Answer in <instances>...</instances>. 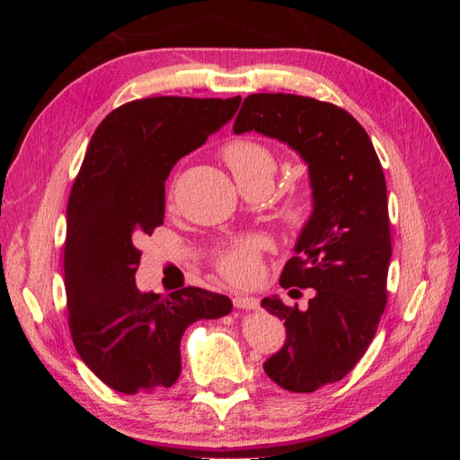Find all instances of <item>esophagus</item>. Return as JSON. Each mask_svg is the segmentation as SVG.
Instances as JSON below:
<instances>
[{
  "label": "esophagus",
  "mask_w": 460,
  "mask_h": 460,
  "mask_svg": "<svg viewBox=\"0 0 460 460\" xmlns=\"http://www.w3.org/2000/svg\"><path fill=\"white\" fill-rule=\"evenodd\" d=\"M234 305L243 311H255V309H259V299L249 297V296H235Z\"/></svg>",
  "instance_id": "obj_1"
}]
</instances>
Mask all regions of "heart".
<instances>
[{"instance_id":"obj_1","label":"heart","mask_w":460,"mask_h":460,"mask_svg":"<svg viewBox=\"0 0 460 460\" xmlns=\"http://www.w3.org/2000/svg\"><path fill=\"white\" fill-rule=\"evenodd\" d=\"M225 161L238 184L264 180L272 184L276 159L272 151L253 140H235L225 147ZM288 218L294 225H303L307 218V205L296 199L289 205ZM262 242L259 238H240L226 243L217 255V269L234 284H252L261 272Z\"/></svg>"}]
</instances>
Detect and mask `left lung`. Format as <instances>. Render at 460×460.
<instances>
[{
	"label": "left lung",
	"instance_id": "obj_1",
	"mask_svg": "<svg viewBox=\"0 0 460 460\" xmlns=\"http://www.w3.org/2000/svg\"><path fill=\"white\" fill-rule=\"evenodd\" d=\"M259 132L294 149L309 169L313 211L280 276L313 288L307 311L278 296L261 307L284 320L280 351L262 365L288 392L311 394L349 374L372 343L387 301L392 259L387 188L367 130L347 111L294 93H252L234 134Z\"/></svg>",
	"mask_w": 460,
	"mask_h": 460
}]
</instances>
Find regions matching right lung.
Returning a JSON list of instances; mask_svg holds the SVG:
<instances>
[{"label":"right lung","instance_id":"obj_1","mask_svg":"<svg viewBox=\"0 0 460 460\" xmlns=\"http://www.w3.org/2000/svg\"><path fill=\"white\" fill-rule=\"evenodd\" d=\"M242 97H147L124 103L95 128L66 205L68 328L84 365L120 394L171 387L180 340L201 318L232 311L226 296L136 288V243L163 225L172 166L232 120Z\"/></svg>","mask_w":460,"mask_h":460}]
</instances>
